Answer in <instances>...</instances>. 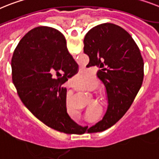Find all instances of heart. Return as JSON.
Returning a JSON list of instances; mask_svg holds the SVG:
<instances>
[{
  "instance_id": "b5f03b06",
  "label": "heart",
  "mask_w": 159,
  "mask_h": 159,
  "mask_svg": "<svg viewBox=\"0 0 159 159\" xmlns=\"http://www.w3.org/2000/svg\"><path fill=\"white\" fill-rule=\"evenodd\" d=\"M97 85H98V83H96V86H97ZM93 87H94L93 85H86V88L89 89V90H92V89H93Z\"/></svg>"
}]
</instances>
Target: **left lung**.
I'll return each mask as SVG.
<instances>
[{
    "label": "left lung",
    "instance_id": "left-lung-1",
    "mask_svg": "<svg viewBox=\"0 0 159 159\" xmlns=\"http://www.w3.org/2000/svg\"><path fill=\"white\" fill-rule=\"evenodd\" d=\"M87 67L97 66L96 75L106 89L108 106L103 119L88 129L102 132L118 121L131 106L142 86L144 62L131 35L112 23L93 27L84 39Z\"/></svg>",
    "mask_w": 159,
    "mask_h": 159
}]
</instances>
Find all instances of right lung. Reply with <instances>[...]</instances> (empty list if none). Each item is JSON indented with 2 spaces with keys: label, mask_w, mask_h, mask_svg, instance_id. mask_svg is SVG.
I'll return each instance as SVG.
<instances>
[{
  "label": "right lung",
  "mask_w": 159,
  "mask_h": 159,
  "mask_svg": "<svg viewBox=\"0 0 159 159\" xmlns=\"http://www.w3.org/2000/svg\"><path fill=\"white\" fill-rule=\"evenodd\" d=\"M11 66L17 94L34 116L57 131L74 133L76 124L66 112L63 84L76 74L78 64L63 34L48 26L30 30L14 50Z\"/></svg>",
  "instance_id": "right-lung-1"
}]
</instances>
